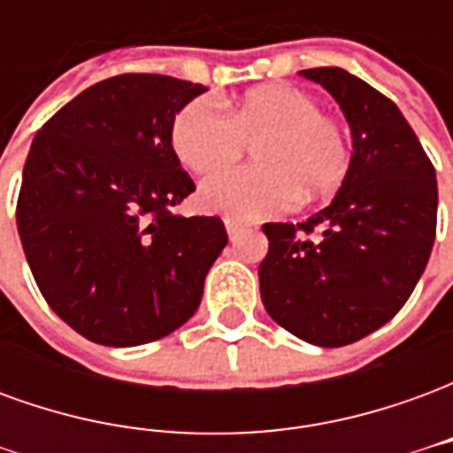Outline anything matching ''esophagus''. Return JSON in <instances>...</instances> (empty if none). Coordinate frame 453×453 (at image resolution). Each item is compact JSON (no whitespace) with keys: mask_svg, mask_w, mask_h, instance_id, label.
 <instances>
[{"mask_svg":"<svg viewBox=\"0 0 453 453\" xmlns=\"http://www.w3.org/2000/svg\"><path fill=\"white\" fill-rule=\"evenodd\" d=\"M226 227H227V237L235 242L237 237H242V233H245V226H240L237 220H233V218H226Z\"/></svg>","mask_w":453,"mask_h":453,"instance_id":"1","label":"esophagus"}]
</instances>
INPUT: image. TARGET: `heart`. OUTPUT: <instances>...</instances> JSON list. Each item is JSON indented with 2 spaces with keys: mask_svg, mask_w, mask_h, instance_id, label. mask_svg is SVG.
<instances>
[{
  "mask_svg": "<svg viewBox=\"0 0 453 453\" xmlns=\"http://www.w3.org/2000/svg\"><path fill=\"white\" fill-rule=\"evenodd\" d=\"M259 165L216 174L201 187V206L237 220H259L305 201L327 196L347 177L351 162L347 130L320 111L313 94L291 84H269L230 104L213 99L184 104L169 126L179 162L194 174L233 165L255 140Z\"/></svg>",
  "mask_w": 453,
  "mask_h": 453,
  "instance_id": "heart-1",
  "label": "heart"
}]
</instances>
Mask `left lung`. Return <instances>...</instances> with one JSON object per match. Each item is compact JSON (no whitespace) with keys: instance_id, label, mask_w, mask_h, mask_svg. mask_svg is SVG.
Listing matches in <instances>:
<instances>
[{"instance_id":"8db88e82","label":"left lung","mask_w":453,"mask_h":453,"mask_svg":"<svg viewBox=\"0 0 453 453\" xmlns=\"http://www.w3.org/2000/svg\"><path fill=\"white\" fill-rule=\"evenodd\" d=\"M333 94L354 152L342 188L303 223H266L259 265L266 313L318 347H344L405 305L437 235V177L386 94L342 67L301 73Z\"/></svg>"}]
</instances>
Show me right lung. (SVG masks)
<instances>
[{"mask_svg":"<svg viewBox=\"0 0 453 453\" xmlns=\"http://www.w3.org/2000/svg\"><path fill=\"white\" fill-rule=\"evenodd\" d=\"M201 92L167 74H116L31 142L16 201L26 259L48 305L96 344L135 347L181 327L227 245L220 218L172 211L196 187L169 126Z\"/></svg>","mask_w":453,"mask_h":453,"instance_id":"1","label":"right lung"}]
</instances>
